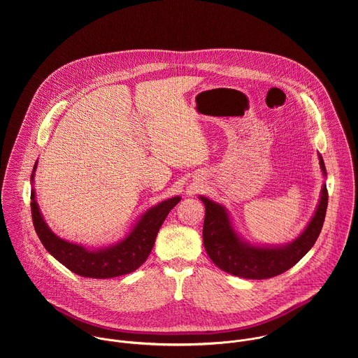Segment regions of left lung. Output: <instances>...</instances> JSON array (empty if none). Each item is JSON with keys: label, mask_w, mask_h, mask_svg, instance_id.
I'll return each instance as SVG.
<instances>
[{"label": "left lung", "mask_w": 358, "mask_h": 358, "mask_svg": "<svg viewBox=\"0 0 358 358\" xmlns=\"http://www.w3.org/2000/svg\"><path fill=\"white\" fill-rule=\"evenodd\" d=\"M318 162L324 179L327 171L318 153ZM205 206V251L210 260L223 271L250 280L275 277L295 266L315 244L324 224L328 192L322 183L320 200L303 231L287 244H252L238 231L229 209L205 196H199Z\"/></svg>", "instance_id": "left-lung-1"}]
</instances>
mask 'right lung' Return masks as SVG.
Returning a JSON list of instances; mask_svg holds the SVG:
<instances>
[{
	"label": "right lung",
	"mask_w": 358,
	"mask_h": 358,
	"mask_svg": "<svg viewBox=\"0 0 358 358\" xmlns=\"http://www.w3.org/2000/svg\"><path fill=\"white\" fill-rule=\"evenodd\" d=\"M38 159L31 173V216L34 229L44 248L73 273L87 278H113L129 274L141 267L153 250L157 233L169 210L182 197L175 196L143 210L125 231L124 237L101 247H87L56 236L47 224L36 199L34 176Z\"/></svg>",
	"instance_id": "obj_1"
}]
</instances>
